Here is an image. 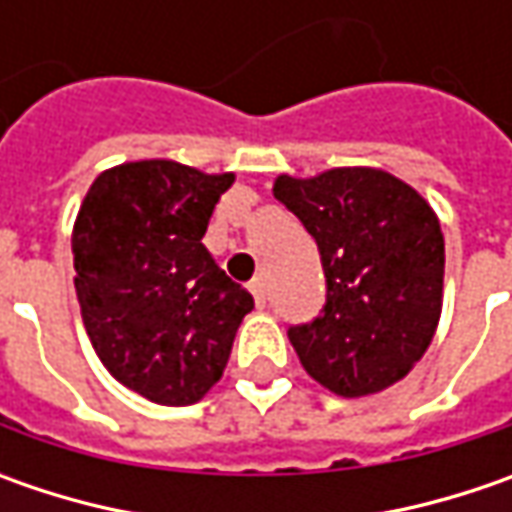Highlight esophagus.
I'll return each instance as SVG.
<instances>
[{"label": "esophagus", "mask_w": 512, "mask_h": 512, "mask_svg": "<svg viewBox=\"0 0 512 512\" xmlns=\"http://www.w3.org/2000/svg\"><path fill=\"white\" fill-rule=\"evenodd\" d=\"M250 293H253V299H256V305L265 307V302H267V282H265V279H262V276L250 282Z\"/></svg>", "instance_id": "esophagus-1"}]
</instances>
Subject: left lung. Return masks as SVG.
<instances>
[{
	"mask_svg": "<svg viewBox=\"0 0 512 512\" xmlns=\"http://www.w3.org/2000/svg\"><path fill=\"white\" fill-rule=\"evenodd\" d=\"M273 196L316 239L325 267L322 316L287 333L307 376L344 399L402 382L442 316L436 210L379 168H330L310 179L282 173Z\"/></svg>",
	"mask_w": 512,
	"mask_h": 512,
	"instance_id": "left-lung-1",
	"label": "left lung"
}]
</instances>
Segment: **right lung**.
<instances>
[{
  "mask_svg": "<svg viewBox=\"0 0 512 512\" xmlns=\"http://www.w3.org/2000/svg\"><path fill=\"white\" fill-rule=\"evenodd\" d=\"M236 173L173 159L102 170L73 222V285L108 373L150 402L185 407L222 379L253 296L202 245Z\"/></svg>",
  "mask_w": 512,
  "mask_h": 512,
  "instance_id": "add662e5",
  "label": "right lung"
}]
</instances>
